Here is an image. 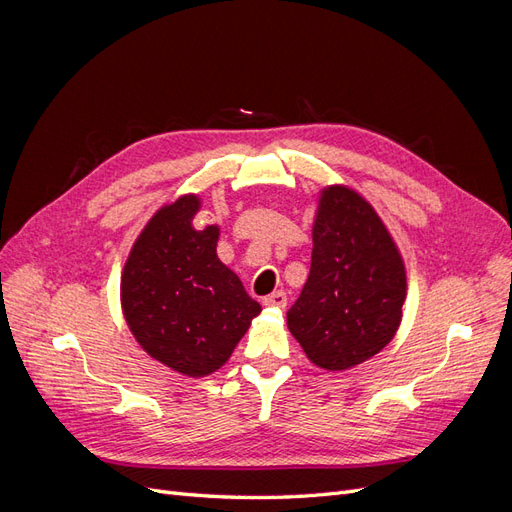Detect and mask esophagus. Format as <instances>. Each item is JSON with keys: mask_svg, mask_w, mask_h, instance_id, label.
Here are the masks:
<instances>
[{"mask_svg": "<svg viewBox=\"0 0 512 512\" xmlns=\"http://www.w3.org/2000/svg\"><path fill=\"white\" fill-rule=\"evenodd\" d=\"M262 303H265V305H271V307H280V309H284V307H286V303H288V299H286V292L277 290V292L269 294V297L262 299Z\"/></svg>", "mask_w": 512, "mask_h": 512, "instance_id": "1", "label": "esophagus"}]
</instances>
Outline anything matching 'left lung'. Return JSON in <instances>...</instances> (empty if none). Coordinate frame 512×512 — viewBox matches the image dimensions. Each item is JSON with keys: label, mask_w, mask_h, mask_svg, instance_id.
Returning a JSON list of instances; mask_svg holds the SVG:
<instances>
[{"label": "left lung", "mask_w": 512, "mask_h": 512, "mask_svg": "<svg viewBox=\"0 0 512 512\" xmlns=\"http://www.w3.org/2000/svg\"><path fill=\"white\" fill-rule=\"evenodd\" d=\"M312 269L288 309V329L314 365L342 371L391 342L406 301V269L367 200L344 185L320 192Z\"/></svg>", "instance_id": "8db88e82"}]
</instances>
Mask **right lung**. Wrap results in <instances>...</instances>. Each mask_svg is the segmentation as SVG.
<instances>
[{"mask_svg": "<svg viewBox=\"0 0 512 512\" xmlns=\"http://www.w3.org/2000/svg\"><path fill=\"white\" fill-rule=\"evenodd\" d=\"M200 200L162 207L136 239L121 275V307L136 342L190 378L220 369L260 305L218 258V226L192 224Z\"/></svg>", "mask_w": 512, "mask_h": 512, "instance_id": "obj_1", "label": "right lung"}]
</instances>
